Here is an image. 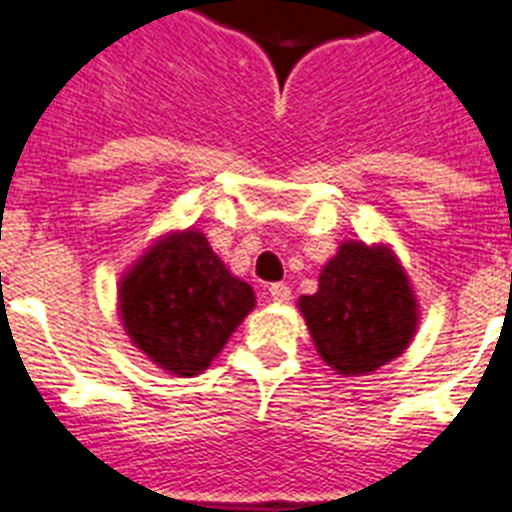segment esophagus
<instances>
[{
    "label": "esophagus",
    "mask_w": 512,
    "mask_h": 512,
    "mask_svg": "<svg viewBox=\"0 0 512 512\" xmlns=\"http://www.w3.org/2000/svg\"><path fill=\"white\" fill-rule=\"evenodd\" d=\"M270 299H273V302H289L291 299V289L289 286H286V283H270Z\"/></svg>",
    "instance_id": "1"
}]
</instances>
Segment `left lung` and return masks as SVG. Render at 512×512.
<instances>
[{"label":"left lung","mask_w":512,"mask_h":512,"mask_svg":"<svg viewBox=\"0 0 512 512\" xmlns=\"http://www.w3.org/2000/svg\"><path fill=\"white\" fill-rule=\"evenodd\" d=\"M317 354L338 375H367L403 354L416 330L409 278L388 247L341 244L320 289L299 299Z\"/></svg>","instance_id":"left-lung-1"}]
</instances>
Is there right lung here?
I'll return each mask as SVG.
<instances>
[{
	"label": "right lung",
	"instance_id": "add662e5",
	"mask_svg": "<svg viewBox=\"0 0 512 512\" xmlns=\"http://www.w3.org/2000/svg\"><path fill=\"white\" fill-rule=\"evenodd\" d=\"M252 307L249 283L231 276L208 239L192 229L150 247L119 289L132 343L182 377L208 369Z\"/></svg>",
	"mask_w": 512,
	"mask_h": 512
}]
</instances>
